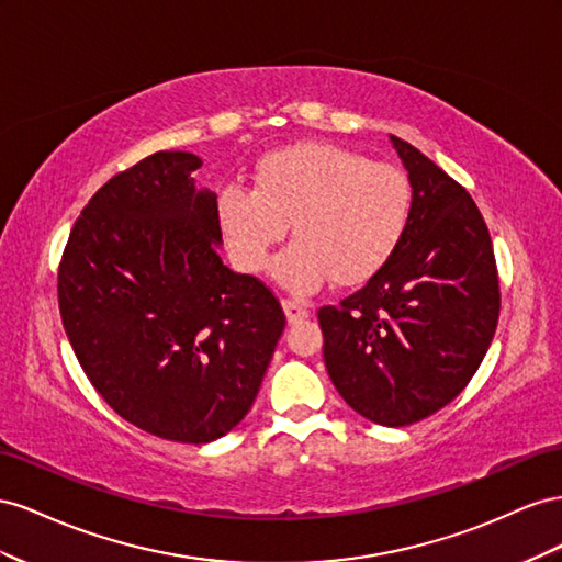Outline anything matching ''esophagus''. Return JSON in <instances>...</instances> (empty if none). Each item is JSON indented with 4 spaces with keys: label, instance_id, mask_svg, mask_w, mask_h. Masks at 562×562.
<instances>
[{
    "label": "esophagus",
    "instance_id": "1",
    "mask_svg": "<svg viewBox=\"0 0 562 562\" xmlns=\"http://www.w3.org/2000/svg\"><path fill=\"white\" fill-rule=\"evenodd\" d=\"M282 308L286 313V319H290V325H296V323H303L311 315L306 303H299V301H292V299H284L282 301Z\"/></svg>",
    "mask_w": 562,
    "mask_h": 562
}]
</instances>
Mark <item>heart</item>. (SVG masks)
<instances>
[{
  "label": "heart",
  "instance_id": "obj_1",
  "mask_svg": "<svg viewBox=\"0 0 562 562\" xmlns=\"http://www.w3.org/2000/svg\"><path fill=\"white\" fill-rule=\"evenodd\" d=\"M414 212L409 176L331 143H299L266 155L254 188L223 186L216 216L237 266L261 272L292 223L294 243L272 276L292 292L329 278L362 284L403 247Z\"/></svg>",
  "mask_w": 562,
  "mask_h": 562
}]
</instances>
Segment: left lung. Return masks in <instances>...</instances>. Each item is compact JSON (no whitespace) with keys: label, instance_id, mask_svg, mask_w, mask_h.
<instances>
[{"label":"left lung","instance_id":"left-lung-1","mask_svg":"<svg viewBox=\"0 0 562 562\" xmlns=\"http://www.w3.org/2000/svg\"><path fill=\"white\" fill-rule=\"evenodd\" d=\"M409 173L414 212L403 247L339 306L317 311L329 379L381 426H409L469 386L499 319L492 237L452 176L391 136Z\"/></svg>","mask_w":562,"mask_h":562}]
</instances>
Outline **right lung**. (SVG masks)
<instances>
[{
  "label": "right lung",
  "instance_id": "right-lung-1",
  "mask_svg": "<svg viewBox=\"0 0 562 562\" xmlns=\"http://www.w3.org/2000/svg\"><path fill=\"white\" fill-rule=\"evenodd\" d=\"M200 167L159 150L112 176L58 266L60 319L91 386L124 422L186 445L245 419L286 325L259 278L223 266Z\"/></svg>",
  "mask_w": 562,
  "mask_h": 562
}]
</instances>
